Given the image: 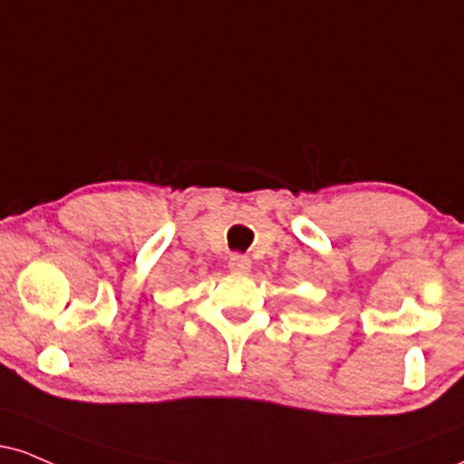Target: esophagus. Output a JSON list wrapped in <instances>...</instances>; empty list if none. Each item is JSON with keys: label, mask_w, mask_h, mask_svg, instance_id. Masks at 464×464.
Masks as SVG:
<instances>
[{"label": "esophagus", "mask_w": 464, "mask_h": 464, "mask_svg": "<svg viewBox=\"0 0 464 464\" xmlns=\"http://www.w3.org/2000/svg\"><path fill=\"white\" fill-rule=\"evenodd\" d=\"M228 270L233 275H246L250 272V259L246 255H231L228 256Z\"/></svg>", "instance_id": "34e87169"}]
</instances>
